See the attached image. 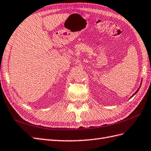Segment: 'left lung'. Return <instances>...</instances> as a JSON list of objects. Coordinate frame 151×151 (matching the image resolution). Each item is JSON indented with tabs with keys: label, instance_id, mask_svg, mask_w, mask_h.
<instances>
[{
	"label": "left lung",
	"instance_id": "1",
	"mask_svg": "<svg viewBox=\"0 0 151 151\" xmlns=\"http://www.w3.org/2000/svg\"><path fill=\"white\" fill-rule=\"evenodd\" d=\"M141 84H142V83H141ZM141 84H140V86H141ZM140 87H139V88H138V90H137V91L136 92H134V94H133V95L132 96H131V98H132V97H133V96H134V95L135 94H136V93H137V92L138 91V90H139V89H140Z\"/></svg>",
	"mask_w": 151,
	"mask_h": 151
}]
</instances>
